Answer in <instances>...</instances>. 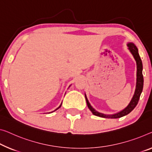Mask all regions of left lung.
Masks as SVG:
<instances>
[{"instance_id":"obj_1","label":"left lung","mask_w":152,"mask_h":152,"mask_svg":"<svg viewBox=\"0 0 152 152\" xmlns=\"http://www.w3.org/2000/svg\"><path fill=\"white\" fill-rule=\"evenodd\" d=\"M128 50H130V52H131L133 56H134L135 60L137 62V83H136V89L134 91V94L133 95L132 99L130 100V103L128 104V105L124 109H123L122 111H121L118 113L112 114V115H107V114L99 113L95 110L93 107L91 106L89 101L86 97V95L85 94L86 102H87V105L89 108L90 110L92 111V113L94 114V115L100 117V118H120L122 117L128 115V113H130L133 109H134V107L137 106V103H138L140 96L142 92L143 88V64H142V61L141 58L139 56V52H138V49L136 46H135L132 43H128Z\"/></svg>"}]
</instances>
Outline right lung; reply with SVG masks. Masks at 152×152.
I'll use <instances>...</instances> for the list:
<instances>
[{"label":"right lung","instance_id":"right-lung-1","mask_svg":"<svg viewBox=\"0 0 152 152\" xmlns=\"http://www.w3.org/2000/svg\"><path fill=\"white\" fill-rule=\"evenodd\" d=\"M61 105H62V104H60V105L59 106V107H58V108H57L56 109V110H55V111H56V110H57V109H59V108H60V107H61Z\"/></svg>","mask_w":152,"mask_h":152}]
</instances>
